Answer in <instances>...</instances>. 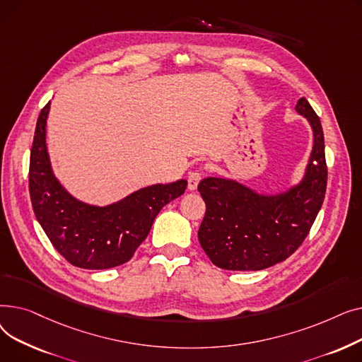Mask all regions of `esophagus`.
Instances as JSON below:
<instances>
[{"label": "esophagus", "mask_w": 362, "mask_h": 362, "mask_svg": "<svg viewBox=\"0 0 362 362\" xmlns=\"http://www.w3.org/2000/svg\"><path fill=\"white\" fill-rule=\"evenodd\" d=\"M202 179V175L199 173V171H191L187 176V189L189 191H195V189L198 187V183L201 182Z\"/></svg>", "instance_id": "obj_1"}]
</instances>
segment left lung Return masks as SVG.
Instances as JSON below:
<instances>
[{"label": "left lung", "instance_id": "left-lung-1", "mask_svg": "<svg viewBox=\"0 0 362 362\" xmlns=\"http://www.w3.org/2000/svg\"><path fill=\"white\" fill-rule=\"evenodd\" d=\"M295 108L310 122L314 133L305 175L296 186L277 195H262L232 179L206 177L198 185L206 205L198 239L220 269H269L291 257L310 233L327 186L325 135L305 98Z\"/></svg>", "mask_w": 362, "mask_h": 362}]
</instances>
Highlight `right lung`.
I'll list each match as a JSON object with an SVG mask.
<instances>
[{
    "label": "right lung",
    "instance_id": "1",
    "mask_svg": "<svg viewBox=\"0 0 362 362\" xmlns=\"http://www.w3.org/2000/svg\"><path fill=\"white\" fill-rule=\"evenodd\" d=\"M49 104L37 117L30 149L29 192L36 220L54 248L74 267H117L133 257L161 208L180 197L187 182L146 186L107 206L78 201L52 173L45 142Z\"/></svg>",
    "mask_w": 362,
    "mask_h": 362
}]
</instances>
